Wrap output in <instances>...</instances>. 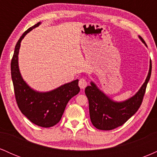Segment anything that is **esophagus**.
<instances>
[{
    "label": "esophagus",
    "mask_w": 157,
    "mask_h": 157,
    "mask_svg": "<svg viewBox=\"0 0 157 157\" xmlns=\"http://www.w3.org/2000/svg\"><path fill=\"white\" fill-rule=\"evenodd\" d=\"M87 85H88V82H87V81H86V79L81 78L80 81H79V86H80V89H84L87 86Z\"/></svg>",
    "instance_id": "esophagus-1"
}]
</instances>
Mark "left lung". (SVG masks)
Listing matches in <instances>:
<instances>
[{
  "label": "left lung",
  "mask_w": 157,
  "mask_h": 157,
  "mask_svg": "<svg viewBox=\"0 0 157 157\" xmlns=\"http://www.w3.org/2000/svg\"><path fill=\"white\" fill-rule=\"evenodd\" d=\"M143 43L144 40L140 37ZM145 82L134 97L122 102H115L110 100L96 87L93 82L87 86L85 93L89 100V114L93 125L97 129L104 131L113 130L127 122L137 111L143 100L147 84L151 75L152 64Z\"/></svg>",
  "instance_id": "left-lung-1"
}]
</instances>
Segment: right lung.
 I'll use <instances>...</instances> for the list:
<instances>
[{"label":"right lung","mask_w":157,"mask_h":157,"mask_svg":"<svg viewBox=\"0 0 157 157\" xmlns=\"http://www.w3.org/2000/svg\"><path fill=\"white\" fill-rule=\"evenodd\" d=\"M40 23L28 29L17 41L11 61V75L16 102L23 114L35 125L49 128L60 122L68 102L80 92V89L78 80H76L49 92L39 93L30 89L23 81L17 63L21 42L28 32Z\"/></svg>","instance_id":"obj_1"}]
</instances>
